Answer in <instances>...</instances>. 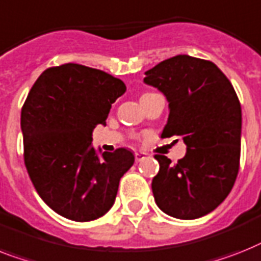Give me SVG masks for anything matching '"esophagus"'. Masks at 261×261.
<instances>
[{"instance_id":"34e87169","label":"esophagus","mask_w":261,"mask_h":261,"mask_svg":"<svg viewBox=\"0 0 261 261\" xmlns=\"http://www.w3.org/2000/svg\"><path fill=\"white\" fill-rule=\"evenodd\" d=\"M135 162H141V161H143L146 158V154L145 152H135Z\"/></svg>"}]
</instances>
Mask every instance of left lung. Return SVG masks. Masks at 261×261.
Instances as JSON below:
<instances>
[{"mask_svg":"<svg viewBox=\"0 0 261 261\" xmlns=\"http://www.w3.org/2000/svg\"><path fill=\"white\" fill-rule=\"evenodd\" d=\"M145 82L166 95L170 107L162 137L181 138L186 155L173 164L154 155L152 178L161 211L181 220L211 213L225 200L240 167L241 106L233 86L209 60L178 55L152 67ZM178 141V139H177Z\"/></svg>","mask_w":261,"mask_h":261,"instance_id":"1","label":"left lung"}]
</instances>
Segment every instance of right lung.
<instances>
[{
    "label": "right lung",
    "mask_w": 261,
    "mask_h": 261,
    "mask_svg": "<svg viewBox=\"0 0 261 261\" xmlns=\"http://www.w3.org/2000/svg\"><path fill=\"white\" fill-rule=\"evenodd\" d=\"M126 92L120 79L100 69L68 64L42 72L21 109L24 162L42 201L72 221H92L114 205L120 178L133 164L119 147L97 156L91 146L97 124Z\"/></svg>",
    "instance_id": "1"
}]
</instances>
